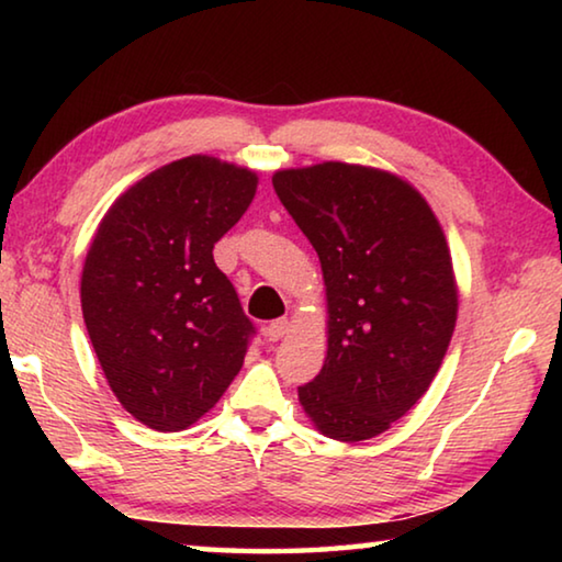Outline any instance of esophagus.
I'll return each mask as SVG.
<instances>
[{
    "label": "esophagus",
    "instance_id": "obj_1",
    "mask_svg": "<svg viewBox=\"0 0 562 562\" xmlns=\"http://www.w3.org/2000/svg\"><path fill=\"white\" fill-rule=\"evenodd\" d=\"M290 331V322L288 319H274L270 322L268 327H265V339L268 341H280L284 335Z\"/></svg>",
    "mask_w": 562,
    "mask_h": 562
}]
</instances>
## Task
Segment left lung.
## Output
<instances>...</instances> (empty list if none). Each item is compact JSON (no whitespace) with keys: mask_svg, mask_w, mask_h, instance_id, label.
<instances>
[{"mask_svg":"<svg viewBox=\"0 0 562 562\" xmlns=\"http://www.w3.org/2000/svg\"><path fill=\"white\" fill-rule=\"evenodd\" d=\"M272 186L317 250L327 294V357L300 404L329 439H374L426 394L453 337L443 227L408 180L374 166L284 168Z\"/></svg>","mask_w":562,"mask_h":562,"instance_id":"8db88e82","label":"left lung"}]
</instances>
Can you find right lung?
<instances>
[{
	"label": "right lung",
	"mask_w": 562,
	"mask_h": 562,
	"mask_svg": "<svg viewBox=\"0 0 562 562\" xmlns=\"http://www.w3.org/2000/svg\"><path fill=\"white\" fill-rule=\"evenodd\" d=\"M255 190V170L195 154L123 190L93 233L83 322L111 392L148 429H188L240 372L252 322L213 247Z\"/></svg>",
	"instance_id": "add662e5"
}]
</instances>
